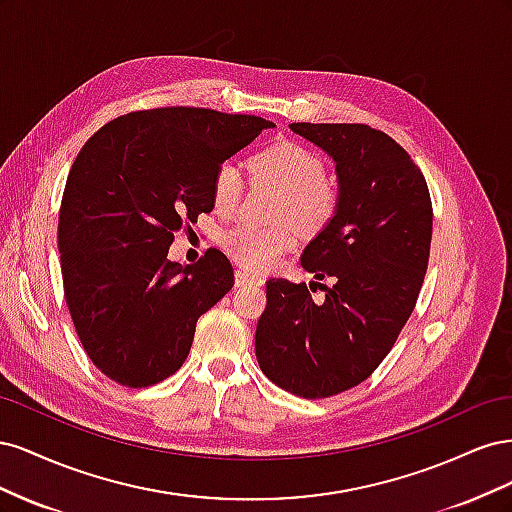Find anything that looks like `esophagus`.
Returning a JSON list of instances; mask_svg holds the SVG:
<instances>
[{
	"instance_id": "34e87169",
	"label": "esophagus",
	"mask_w": 512,
	"mask_h": 512,
	"mask_svg": "<svg viewBox=\"0 0 512 512\" xmlns=\"http://www.w3.org/2000/svg\"><path fill=\"white\" fill-rule=\"evenodd\" d=\"M235 284H237V286H260L262 280H260V277H256V275H250L247 271L239 269V271L235 273Z\"/></svg>"
}]
</instances>
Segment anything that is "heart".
Here are the masks:
<instances>
[{
	"label": "heart",
	"mask_w": 512,
	"mask_h": 512,
	"mask_svg": "<svg viewBox=\"0 0 512 512\" xmlns=\"http://www.w3.org/2000/svg\"><path fill=\"white\" fill-rule=\"evenodd\" d=\"M247 170L254 181L273 185L282 192L275 207V220L280 224L269 228L237 224L222 235V247L241 267L265 271L297 245V226L316 235L337 218L342 190L327 177L322 156L292 141H280L256 151L247 160ZM243 190L245 185L235 164L222 162L215 168L211 200L220 215H230L239 207Z\"/></svg>",
	"instance_id": "heart-1"
}]
</instances>
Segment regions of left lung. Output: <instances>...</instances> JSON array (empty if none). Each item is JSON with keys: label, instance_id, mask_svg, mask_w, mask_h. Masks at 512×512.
<instances>
[{"label": "left lung", "instance_id": "8db88e82", "mask_svg": "<svg viewBox=\"0 0 512 512\" xmlns=\"http://www.w3.org/2000/svg\"><path fill=\"white\" fill-rule=\"evenodd\" d=\"M335 160L337 218L301 265L327 284L267 282L256 359L271 382L303 399L354 389L395 346L429 265L433 209L410 153L365 123H290ZM320 285L322 302L311 292Z\"/></svg>", "mask_w": 512, "mask_h": 512}]
</instances>
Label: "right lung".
Masks as SVG:
<instances>
[{
  "mask_svg": "<svg viewBox=\"0 0 512 512\" xmlns=\"http://www.w3.org/2000/svg\"><path fill=\"white\" fill-rule=\"evenodd\" d=\"M273 123L198 106L132 111L76 156L57 245L76 335L102 374L143 389L188 359L196 322L235 286L209 247L194 265L166 258L177 230L213 209L215 168Z\"/></svg>",
  "mask_w": 512,
  "mask_h": 512,
  "instance_id": "right-lung-1",
  "label": "right lung"
}]
</instances>
